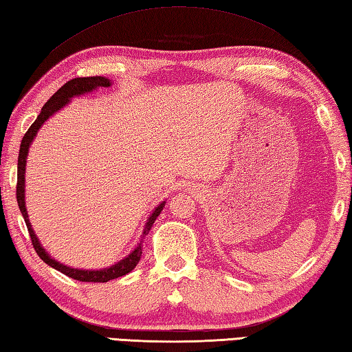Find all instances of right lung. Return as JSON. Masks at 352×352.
I'll list each match as a JSON object with an SVG mask.
<instances>
[{
    "mask_svg": "<svg viewBox=\"0 0 352 352\" xmlns=\"http://www.w3.org/2000/svg\"><path fill=\"white\" fill-rule=\"evenodd\" d=\"M111 86V81L104 78V76H85V78H74L67 81L65 86H61L58 91H56L52 97L47 100V103L43 106V109L38 115L36 120L32 123V126L28 129V132L24 133V137L21 140V146H20V154H18V174H16V201H18V206H20V210L23 214V219L25 221V226H28V231L30 235V240H32V245H34V249L38 254V257H40L44 263H47L49 266H52L54 270L60 271L65 274V276L74 278V280H80V282H94V283H104V282H109V280L113 278H118V277H123L126 274H129L133 267L138 265L140 257H142V241H140V245L135 248V251L131 252L127 255L126 258H123L118 263H115L111 267H106V270H100V271H82V270H74V267H69L61 265L60 261H56L54 258H50V255L44 251L41 248L40 243H38L36 235L34 232V229L30 226V221H29V215H28V210H25L24 206V172H25V158H28V152H29V146L32 143V140L35 138L38 129H40L41 124L46 121L50 115L54 112H56L58 109H61L63 106L66 103H69V100L75 97V95H81L85 92H91L94 89L97 87H109ZM164 203L160 204L158 208H155L154 212L149 217L148 223H146V228H144V232H143V237L144 239L148 232L151 231L152 225H154V221L157 220V217L160 215V212L163 210Z\"/></svg>",
    "mask_w": 352,
    "mask_h": 352,
    "instance_id": "add662e5",
    "label": "right lung"
}]
</instances>
